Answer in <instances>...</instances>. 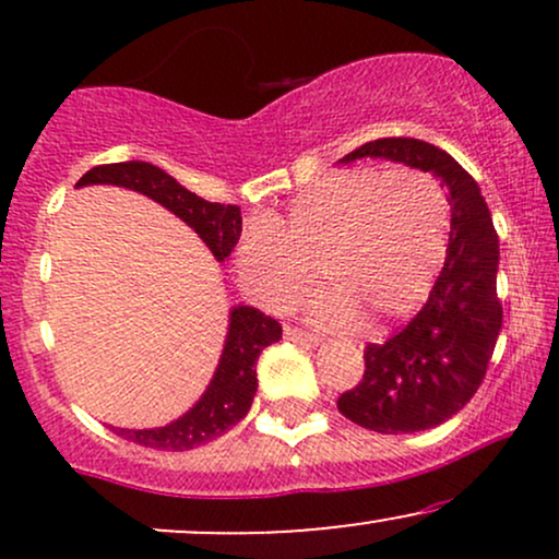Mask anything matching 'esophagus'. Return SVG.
Here are the masks:
<instances>
[{
  "mask_svg": "<svg viewBox=\"0 0 559 559\" xmlns=\"http://www.w3.org/2000/svg\"><path fill=\"white\" fill-rule=\"evenodd\" d=\"M284 336L288 338V342H299V344H305V346H316L318 344L316 333L294 329V325H284Z\"/></svg>",
  "mask_w": 559,
  "mask_h": 559,
  "instance_id": "1",
  "label": "esophagus"
}]
</instances>
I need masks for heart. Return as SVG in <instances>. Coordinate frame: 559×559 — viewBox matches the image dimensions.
<instances>
[{
    "mask_svg": "<svg viewBox=\"0 0 559 559\" xmlns=\"http://www.w3.org/2000/svg\"><path fill=\"white\" fill-rule=\"evenodd\" d=\"M449 199L433 176L413 168L342 170L294 199L284 215L249 226L236 247L243 292L262 310L286 312L318 284L325 323L357 310L389 323L418 307L444 258Z\"/></svg>",
    "mask_w": 559,
    "mask_h": 559,
    "instance_id": "obj_1",
    "label": "heart"
}]
</instances>
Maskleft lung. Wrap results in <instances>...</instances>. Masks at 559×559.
Here are the masks:
<instances>
[{
  "label": "left lung",
  "mask_w": 559,
  "mask_h": 559,
  "mask_svg": "<svg viewBox=\"0 0 559 559\" xmlns=\"http://www.w3.org/2000/svg\"><path fill=\"white\" fill-rule=\"evenodd\" d=\"M386 157L433 173L452 204L447 260L420 312L386 342L365 346V373L338 396V413L378 433L439 426L471 402L497 346L499 236L478 183L463 165L420 139H376L342 157Z\"/></svg>",
  "instance_id": "1"
}]
</instances>
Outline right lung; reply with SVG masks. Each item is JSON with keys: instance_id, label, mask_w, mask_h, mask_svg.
I'll use <instances>...</instances> for the list:
<instances>
[{"instance_id": "add662e5", "label": "right lung", "mask_w": 559, "mask_h": 559, "mask_svg": "<svg viewBox=\"0 0 559 559\" xmlns=\"http://www.w3.org/2000/svg\"><path fill=\"white\" fill-rule=\"evenodd\" d=\"M92 183L126 186V189L155 199L173 215L181 217L186 226L197 230L199 239L207 243L210 252L215 254V260H226L241 236V210L236 204L207 202V199L197 197L194 191L183 189L176 178L159 170L157 165L139 163V159L96 165V168L83 173L75 186ZM278 338V320L254 310V307H234L221 362H217L213 381H210L202 400L183 418L163 428H144V431L112 428V431L133 441V444L165 449V452H183V449L202 447L217 439L249 413L254 391H258V357L265 346L275 344Z\"/></svg>"}]
</instances>
